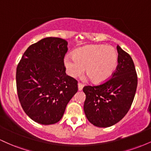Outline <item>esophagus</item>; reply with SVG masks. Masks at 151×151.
I'll use <instances>...</instances> for the list:
<instances>
[{"label":"esophagus","instance_id":"esophagus-1","mask_svg":"<svg viewBox=\"0 0 151 151\" xmlns=\"http://www.w3.org/2000/svg\"><path fill=\"white\" fill-rule=\"evenodd\" d=\"M83 87H84V84H81V83H80V82L78 83V89H79V91L82 90Z\"/></svg>","mask_w":151,"mask_h":151}]
</instances>
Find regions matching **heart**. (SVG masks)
I'll use <instances>...</instances> for the list:
<instances>
[{"instance_id": "heart-1", "label": "heart", "mask_w": 151, "mask_h": 151, "mask_svg": "<svg viewBox=\"0 0 151 151\" xmlns=\"http://www.w3.org/2000/svg\"><path fill=\"white\" fill-rule=\"evenodd\" d=\"M118 53L112 47L89 45L79 48L65 58L67 72L77 77L85 68L86 75L93 82L101 83L113 74L117 67Z\"/></svg>"}]
</instances>
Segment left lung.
Instances as JSON below:
<instances>
[{
	"instance_id": "1",
	"label": "left lung",
	"mask_w": 151,
	"mask_h": 151,
	"mask_svg": "<svg viewBox=\"0 0 151 151\" xmlns=\"http://www.w3.org/2000/svg\"><path fill=\"white\" fill-rule=\"evenodd\" d=\"M118 65L111 78L96 86H85L84 111L93 125L111 126L126 116L132 104L138 77L131 57L117 45Z\"/></svg>"
}]
</instances>
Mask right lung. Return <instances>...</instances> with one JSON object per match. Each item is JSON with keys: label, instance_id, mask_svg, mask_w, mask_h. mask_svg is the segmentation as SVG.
I'll return each instance as SVG.
<instances>
[{"label": "right lung", "instance_id": "add662e5", "mask_svg": "<svg viewBox=\"0 0 151 151\" xmlns=\"http://www.w3.org/2000/svg\"><path fill=\"white\" fill-rule=\"evenodd\" d=\"M67 50L65 40L43 38L26 50L17 67L19 101L25 114L38 124L58 122L78 91L77 81L65 72Z\"/></svg>", "mask_w": 151, "mask_h": 151}]
</instances>
